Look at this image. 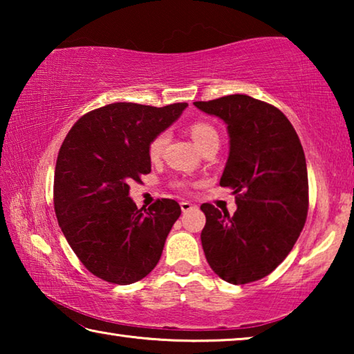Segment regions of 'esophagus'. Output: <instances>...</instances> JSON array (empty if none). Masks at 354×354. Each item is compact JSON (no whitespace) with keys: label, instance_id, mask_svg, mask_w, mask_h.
I'll return each instance as SVG.
<instances>
[{"label":"esophagus","instance_id":"1","mask_svg":"<svg viewBox=\"0 0 354 354\" xmlns=\"http://www.w3.org/2000/svg\"><path fill=\"white\" fill-rule=\"evenodd\" d=\"M196 206L195 205H192V203H189V201H181V211L183 212H189V211H192V209H195Z\"/></svg>","mask_w":354,"mask_h":354}]
</instances>
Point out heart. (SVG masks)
Wrapping results in <instances>:
<instances>
[{
	"label": "heart",
	"mask_w": 354,
	"mask_h": 354,
	"mask_svg": "<svg viewBox=\"0 0 354 354\" xmlns=\"http://www.w3.org/2000/svg\"><path fill=\"white\" fill-rule=\"evenodd\" d=\"M190 136L192 139L195 140L196 145L200 147V149L206 148L207 145H212V143H218L220 137L217 129H215L212 124H209L206 122H195L190 127ZM169 142V133H159L154 139L149 142L148 145V154L151 159H158L160 154H162L164 148Z\"/></svg>",
	"instance_id": "1"
}]
</instances>
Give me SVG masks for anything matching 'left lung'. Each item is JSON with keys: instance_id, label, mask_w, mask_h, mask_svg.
<instances>
[{"instance_id": "obj_1", "label": "left lung", "mask_w": 354, "mask_h": 354, "mask_svg": "<svg viewBox=\"0 0 354 354\" xmlns=\"http://www.w3.org/2000/svg\"><path fill=\"white\" fill-rule=\"evenodd\" d=\"M194 104L226 123L230 156L220 185L232 189L237 205L230 215L203 203V250L226 283H253L286 259L306 221L309 185L301 142L278 107L248 95Z\"/></svg>"}]
</instances>
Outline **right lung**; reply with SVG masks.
I'll list each match as a JSON object with an SVG mask.
<instances>
[{
    "label": "right lung",
    "mask_w": 354,
    "mask_h": 354,
    "mask_svg": "<svg viewBox=\"0 0 354 354\" xmlns=\"http://www.w3.org/2000/svg\"><path fill=\"white\" fill-rule=\"evenodd\" d=\"M187 103L164 107L113 103L87 112L57 154L55 211L82 266L113 284H133L153 270L181 215L175 200L137 209L129 184L151 171L148 145Z\"/></svg>",
    "instance_id": "right-lung-1"
}]
</instances>
